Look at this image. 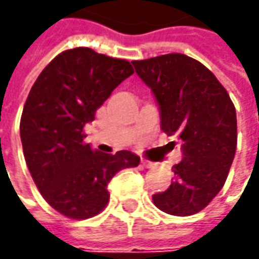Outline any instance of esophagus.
<instances>
[{
	"mask_svg": "<svg viewBox=\"0 0 259 259\" xmlns=\"http://www.w3.org/2000/svg\"><path fill=\"white\" fill-rule=\"evenodd\" d=\"M141 165H143V167H145V168H151V167H154V163H153V161H148V160H145V158H143V160H141Z\"/></svg>",
	"mask_w": 259,
	"mask_h": 259,
	"instance_id": "34e87169",
	"label": "esophagus"
}]
</instances>
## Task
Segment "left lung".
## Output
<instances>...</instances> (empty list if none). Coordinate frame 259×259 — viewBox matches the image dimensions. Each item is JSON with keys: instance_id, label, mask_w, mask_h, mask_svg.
Returning a JSON list of instances; mask_svg holds the SVG:
<instances>
[{"instance_id": "8db88e82", "label": "left lung", "mask_w": 259, "mask_h": 259, "mask_svg": "<svg viewBox=\"0 0 259 259\" xmlns=\"http://www.w3.org/2000/svg\"><path fill=\"white\" fill-rule=\"evenodd\" d=\"M133 65L154 95L161 130L176 135L183 151L171 184L153 194V202L174 216L197 213L221 192L234 161V104L216 76L189 56L170 53Z\"/></svg>"}]
</instances>
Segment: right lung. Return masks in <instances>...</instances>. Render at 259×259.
<instances>
[{
    "mask_svg": "<svg viewBox=\"0 0 259 259\" xmlns=\"http://www.w3.org/2000/svg\"><path fill=\"white\" fill-rule=\"evenodd\" d=\"M133 73L126 60L76 47L56 56L28 94L20 122L25 163L46 202L67 218L99 213L111 179L140 164L131 151L106 154L83 141V126Z\"/></svg>",
    "mask_w": 259,
    "mask_h": 259,
    "instance_id": "obj_1",
    "label": "right lung"
}]
</instances>
